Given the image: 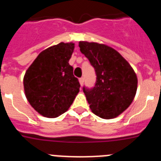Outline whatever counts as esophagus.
Masks as SVG:
<instances>
[{
	"label": "esophagus",
	"instance_id": "34e87169",
	"mask_svg": "<svg viewBox=\"0 0 161 161\" xmlns=\"http://www.w3.org/2000/svg\"><path fill=\"white\" fill-rule=\"evenodd\" d=\"M84 81H85V79H84V77H80L79 79V82L80 84V85H84Z\"/></svg>",
	"mask_w": 161,
	"mask_h": 161
}]
</instances>
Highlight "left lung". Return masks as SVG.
Masks as SVG:
<instances>
[{
	"mask_svg": "<svg viewBox=\"0 0 161 161\" xmlns=\"http://www.w3.org/2000/svg\"><path fill=\"white\" fill-rule=\"evenodd\" d=\"M79 47L96 72L94 86L83 87L91 110L102 119L116 118L129 107L136 96V74L113 48L88 42H80Z\"/></svg>",
	"mask_w": 161,
	"mask_h": 161,
	"instance_id": "8db88e82",
	"label": "left lung"
}]
</instances>
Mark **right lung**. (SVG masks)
<instances>
[{
	"instance_id": "add662e5",
	"label": "right lung",
	"mask_w": 161,
	"mask_h": 161,
	"mask_svg": "<svg viewBox=\"0 0 161 161\" xmlns=\"http://www.w3.org/2000/svg\"><path fill=\"white\" fill-rule=\"evenodd\" d=\"M74 43H60L44 50L25 72L24 89L38 113L56 118L66 112L79 93L80 85L69 64Z\"/></svg>"
}]
</instances>
